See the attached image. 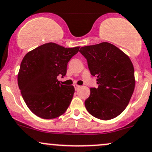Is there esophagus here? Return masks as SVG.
<instances>
[{
    "label": "esophagus",
    "instance_id": "esophagus-1",
    "mask_svg": "<svg viewBox=\"0 0 152 152\" xmlns=\"http://www.w3.org/2000/svg\"><path fill=\"white\" fill-rule=\"evenodd\" d=\"M80 87H81V86L77 85V84H76V85H74V88H75V89H76V90H78V89L80 88Z\"/></svg>",
    "mask_w": 152,
    "mask_h": 152
}]
</instances>
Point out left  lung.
<instances>
[{"label":"left lung","mask_w":152,"mask_h":152,"mask_svg":"<svg viewBox=\"0 0 152 152\" xmlns=\"http://www.w3.org/2000/svg\"><path fill=\"white\" fill-rule=\"evenodd\" d=\"M79 52L98 84L97 88H90V95L84 102L87 111L97 119H114L125 109L133 93L135 83L132 62L108 42L83 47Z\"/></svg>","instance_id":"obj_1"}]
</instances>
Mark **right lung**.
<instances>
[{"label":"right lung","mask_w":152,"mask_h":152,"mask_svg":"<svg viewBox=\"0 0 152 152\" xmlns=\"http://www.w3.org/2000/svg\"><path fill=\"white\" fill-rule=\"evenodd\" d=\"M79 48L47 43L24 57L17 79L19 88L27 106L36 116L54 119L68 109L74 87L61 84L57 76H65L68 63Z\"/></svg>","instance_id":"obj_1"}]
</instances>
